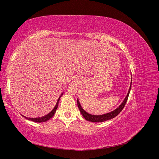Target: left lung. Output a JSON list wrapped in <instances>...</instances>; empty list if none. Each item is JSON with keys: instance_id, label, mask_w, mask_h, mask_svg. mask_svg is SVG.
<instances>
[{"instance_id": "8db88e82", "label": "left lung", "mask_w": 159, "mask_h": 159, "mask_svg": "<svg viewBox=\"0 0 159 159\" xmlns=\"http://www.w3.org/2000/svg\"><path fill=\"white\" fill-rule=\"evenodd\" d=\"M131 84H132V78L131 80V85H130V88L129 89L128 91V93L126 95L125 98L123 100V102L121 103V104L119 105L118 107H117L115 110L112 111H110L107 113H105V114H103V115H91L90 113H88V112H86L81 107V105L80 103V101L78 99H77V103H78V108L80 111V113L82 115V116L84 117V118L87 120L88 121L90 122H93V123H100V122H104V121H106L107 120H110V119H112L113 118L115 117L118 115L120 112L121 111L122 109L124 108L125 105L126 103H127V101L129 97V95L130 93V91H131Z\"/></svg>"}]
</instances>
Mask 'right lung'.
<instances>
[{
    "mask_svg": "<svg viewBox=\"0 0 159 159\" xmlns=\"http://www.w3.org/2000/svg\"><path fill=\"white\" fill-rule=\"evenodd\" d=\"M63 93H64V92H62L61 94L60 95V98H58V99H57V103L55 105V107H54V109H53L49 113H48L47 115H44V116L41 117H36V118H30V117H26L25 116H24V115H21L22 117H25V119L29 120V121H32L33 122H36V123H43V122H46L47 121H48L49 119H50L54 115V114L56 111V109H57V107H58V103H59V102H60V99L62 96V95H63Z\"/></svg>",
    "mask_w": 159,
    "mask_h": 159,
    "instance_id": "right-lung-1",
    "label": "right lung"
}]
</instances>
